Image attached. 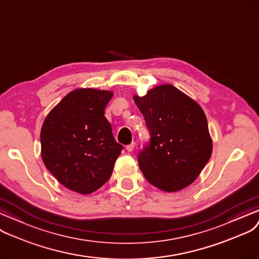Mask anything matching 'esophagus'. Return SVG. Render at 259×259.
<instances>
[{"instance_id":"1","label":"esophagus","mask_w":259,"mask_h":259,"mask_svg":"<svg viewBox=\"0 0 259 259\" xmlns=\"http://www.w3.org/2000/svg\"><path fill=\"white\" fill-rule=\"evenodd\" d=\"M135 142H132L131 144H128V145H126V151L127 152H133V150H134V147H135Z\"/></svg>"}]
</instances>
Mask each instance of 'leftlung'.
I'll return each instance as SVG.
<instances>
[{"label": "left lung", "mask_w": 259, "mask_h": 259, "mask_svg": "<svg viewBox=\"0 0 259 259\" xmlns=\"http://www.w3.org/2000/svg\"><path fill=\"white\" fill-rule=\"evenodd\" d=\"M150 133L138 153L144 177L165 192L182 190L198 177L212 154V139L202 108L173 85L135 96Z\"/></svg>", "instance_id": "left-lung-1"}]
</instances>
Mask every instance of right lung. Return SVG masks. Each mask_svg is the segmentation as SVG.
<instances>
[{
    "instance_id": "right-lung-1",
    "label": "right lung",
    "mask_w": 259,
    "mask_h": 259,
    "mask_svg": "<svg viewBox=\"0 0 259 259\" xmlns=\"http://www.w3.org/2000/svg\"><path fill=\"white\" fill-rule=\"evenodd\" d=\"M112 97L107 91L76 90L63 98L43 123V162L71 191L91 194L112 176L123 150L104 116Z\"/></svg>"
}]
</instances>
